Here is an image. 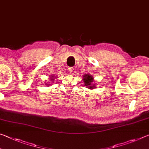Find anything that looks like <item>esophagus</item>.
<instances>
[{"instance_id":"esophagus-1","label":"esophagus","mask_w":149,"mask_h":149,"mask_svg":"<svg viewBox=\"0 0 149 149\" xmlns=\"http://www.w3.org/2000/svg\"><path fill=\"white\" fill-rule=\"evenodd\" d=\"M68 71H69L70 74H72V73L74 72V68H72V67H70V68H68Z\"/></svg>"}]
</instances>
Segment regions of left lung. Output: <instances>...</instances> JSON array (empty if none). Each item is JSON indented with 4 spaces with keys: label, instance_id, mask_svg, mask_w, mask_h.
Listing matches in <instances>:
<instances>
[{
    "label": "left lung",
    "instance_id": "1",
    "mask_svg": "<svg viewBox=\"0 0 149 149\" xmlns=\"http://www.w3.org/2000/svg\"><path fill=\"white\" fill-rule=\"evenodd\" d=\"M82 78L85 85L88 89H94L97 87V85L93 83V81H94V77H93V75L90 74H85L84 75H83Z\"/></svg>",
    "mask_w": 149,
    "mask_h": 149
}]
</instances>
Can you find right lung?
Listing matches in <instances>:
<instances>
[{
    "instance_id": "right-lung-1",
    "label": "right lung",
    "mask_w": 149,
    "mask_h": 149,
    "mask_svg": "<svg viewBox=\"0 0 149 149\" xmlns=\"http://www.w3.org/2000/svg\"><path fill=\"white\" fill-rule=\"evenodd\" d=\"M56 75H50V79H49V81L48 82V83H47V84H45V85H47V86H50V85H52V83L54 82V81L56 79Z\"/></svg>"
}]
</instances>
